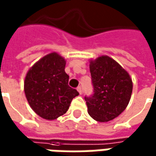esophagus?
Segmentation results:
<instances>
[{"mask_svg": "<svg viewBox=\"0 0 156 156\" xmlns=\"http://www.w3.org/2000/svg\"><path fill=\"white\" fill-rule=\"evenodd\" d=\"M77 90H78V93H79L80 94H82V88H81V86H78V88H77Z\"/></svg>", "mask_w": 156, "mask_h": 156, "instance_id": "obj_1", "label": "esophagus"}]
</instances>
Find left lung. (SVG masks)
Returning a JSON list of instances; mask_svg holds the SVG:
<instances>
[{"label": "left lung", "instance_id": "8db88e82", "mask_svg": "<svg viewBox=\"0 0 156 156\" xmlns=\"http://www.w3.org/2000/svg\"><path fill=\"white\" fill-rule=\"evenodd\" d=\"M94 94L85 96L88 115L98 122L118 117L130 100L133 83L129 75L117 62L101 56L89 65Z\"/></svg>", "mask_w": 156, "mask_h": 156}]
</instances>
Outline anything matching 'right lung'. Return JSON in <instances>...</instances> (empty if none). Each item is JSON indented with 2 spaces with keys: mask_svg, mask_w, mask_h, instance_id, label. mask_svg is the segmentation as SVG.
<instances>
[{
  "mask_svg": "<svg viewBox=\"0 0 156 156\" xmlns=\"http://www.w3.org/2000/svg\"><path fill=\"white\" fill-rule=\"evenodd\" d=\"M66 62L56 52L45 56L30 68L24 82V91L36 114L53 120L68 111L73 98L79 94L68 85Z\"/></svg>",
  "mask_w": 156,
  "mask_h": 156,
  "instance_id": "obj_1",
  "label": "right lung"
}]
</instances>
